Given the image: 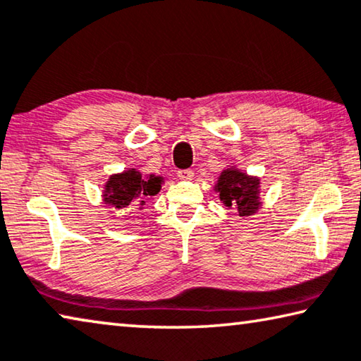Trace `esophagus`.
<instances>
[{
    "label": "esophagus",
    "mask_w": 361,
    "mask_h": 361,
    "mask_svg": "<svg viewBox=\"0 0 361 361\" xmlns=\"http://www.w3.org/2000/svg\"><path fill=\"white\" fill-rule=\"evenodd\" d=\"M177 176H179V179L188 180V179H192V177H193V171L192 169H180L179 173H177Z\"/></svg>",
    "instance_id": "34e87169"
}]
</instances>
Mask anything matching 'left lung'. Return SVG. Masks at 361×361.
Here are the masks:
<instances>
[{
  "mask_svg": "<svg viewBox=\"0 0 361 361\" xmlns=\"http://www.w3.org/2000/svg\"><path fill=\"white\" fill-rule=\"evenodd\" d=\"M262 182L257 176H248L235 166H229L219 174L214 192L219 193L226 207L237 209L238 216H252L262 208Z\"/></svg>",
  "mask_w": 361,
  "mask_h": 361,
  "instance_id": "left-lung-1",
  "label": "left lung"
}]
</instances>
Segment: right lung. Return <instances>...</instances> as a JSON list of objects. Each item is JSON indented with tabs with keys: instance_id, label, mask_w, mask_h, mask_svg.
<instances>
[{
	"instance_id": "right-lung-1",
	"label": "right lung",
	"mask_w": 361,
	"mask_h": 361,
	"mask_svg": "<svg viewBox=\"0 0 361 361\" xmlns=\"http://www.w3.org/2000/svg\"><path fill=\"white\" fill-rule=\"evenodd\" d=\"M161 176H142L137 169H126L123 173L109 176L104 184L103 202L116 209L132 208L143 209L149 198L161 190Z\"/></svg>"
}]
</instances>
